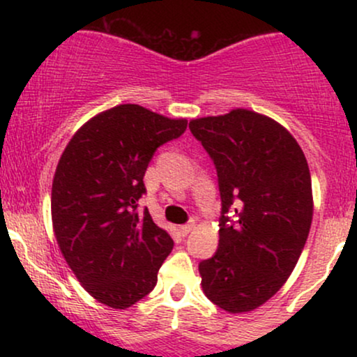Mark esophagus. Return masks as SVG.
<instances>
[{
    "mask_svg": "<svg viewBox=\"0 0 357 357\" xmlns=\"http://www.w3.org/2000/svg\"><path fill=\"white\" fill-rule=\"evenodd\" d=\"M191 230H195V223L181 225V227H179V231H181V235H183V236H186L188 233H190Z\"/></svg>",
    "mask_w": 357,
    "mask_h": 357,
    "instance_id": "esophagus-1",
    "label": "esophagus"
}]
</instances>
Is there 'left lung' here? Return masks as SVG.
Returning a JSON list of instances; mask_svg holds the SVG:
<instances>
[{"instance_id":"8db88e82","label":"left lung","mask_w":357,"mask_h":357,"mask_svg":"<svg viewBox=\"0 0 357 357\" xmlns=\"http://www.w3.org/2000/svg\"><path fill=\"white\" fill-rule=\"evenodd\" d=\"M190 129L215 161L223 206L220 247L199 264L203 292L227 312H250L280 290L304 250L314 215L309 165L296 137L255 110L192 119Z\"/></svg>"}]
</instances>
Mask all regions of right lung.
<instances>
[{
  "mask_svg": "<svg viewBox=\"0 0 357 357\" xmlns=\"http://www.w3.org/2000/svg\"><path fill=\"white\" fill-rule=\"evenodd\" d=\"M137 104L104 110L73 134L52 184V223L65 261L100 304L124 310L146 297L173 250L169 233L141 216L154 151L186 130Z\"/></svg>",
  "mask_w": 357,
  "mask_h": 357,
  "instance_id": "right-lung-1",
  "label": "right lung"
}]
</instances>
